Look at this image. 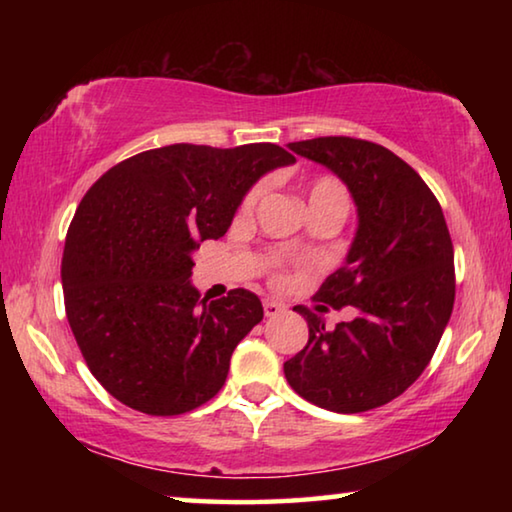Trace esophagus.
Segmentation results:
<instances>
[{
  "mask_svg": "<svg viewBox=\"0 0 512 512\" xmlns=\"http://www.w3.org/2000/svg\"><path fill=\"white\" fill-rule=\"evenodd\" d=\"M284 311V307L280 305V302H275V300H264V314H266V318H275V316H280Z\"/></svg>",
  "mask_w": 512,
  "mask_h": 512,
  "instance_id": "esophagus-1",
  "label": "esophagus"
}]
</instances>
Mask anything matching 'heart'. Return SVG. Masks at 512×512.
I'll list each match as a JSON object with an SVG mask.
<instances>
[{
    "instance_id": "heart-1",
    "label": "heart",
    "mask_w": 512,
    "mask_h": 512,
    "mask_svg": "<svg viewBox=\"0 0 512 512\" xmlns=\"http://www.w3.org/2000/svg\"><path fill=\"white\" fill-rule=\"evenodd\" d=\"M266 192V180H259L253 187L248 189L244 194V198L239 201L237 207V216L239 219H250V216L255 214L259 201H262V196ZM307 201H309V210H320V207H329V205H341V207H348V189L343 187V183L339 178L334 176H318L311 180L309 185V194H307ZM271 266L275 268L273 271V280L275 282H282L284 275H282V262L277 257H273Z\"/></svg>"
}]
</instances>
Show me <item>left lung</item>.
Returning a JSON list of instances; mask_svg holds the SVG:
<instances>
[{
  "label": "left lung",
  "mask_w": 512,
  "mask_h": 512,
  "mask_svg": "<svg viewBox=\"0 0 512 512\" xmlns=\"http://www.w3.org/2000/svg\"><path fill=\"white\" fill-rule=\"evenodd\" d=\"M289 149L348 185L359 230L345 264L320 284L316 311L296 307L309 341L284 363V375L320 409H377L422 375L452 316L454 246L443 210L418 171L381 144L339 135ZM329 306H352L358 316L327 330Z\"/></svg>",
  "instance_id": "left-lung-1"
}]
</instances>
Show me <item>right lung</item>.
<instances>
[{
  "label": "right lung",
  "mask_w": 512,
  "mask_h": 512,
  "mask_svg": "<svg viewBox=\"0 0 512 512\" xmlns=\"http://www.w3.org/2000/svg\"><path fill=\"white\" fill-rule=\"evenodd\" d=\"M291 162L271 142L171 144L115 164L88 189L65 239V314L115 400L180 415L221 391L232 352L264 309L246 289L198 302L192 253L228 232L262 173Z\"/></svg>",
  "instance_id": "add662e5"
}]
</instances>
